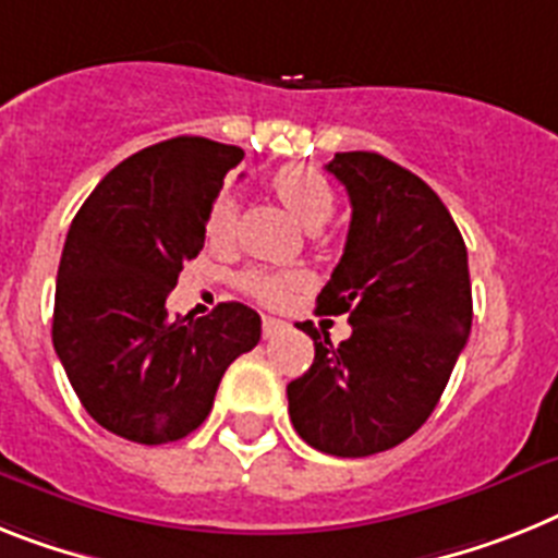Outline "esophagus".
Listing matches in <instances>:
<instances>
[{"label": "esophagus", "mask_w": 558, "mask_h": 558, "mask_svg": "<svg viewBox=\"0 0 558 558\" xmlns=\"http://www.w3.org/2000/svg\"><path fill=\"white\" fill-rule=\"evenodd\" d=\"M287 323L278 320V317H264V323H260V331H264V337H275L280 329H283Z\"/></svg>", "instance_id": "1"}]
</instances>
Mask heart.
Here are the masks:
<instances>
[{
	"label": "heart",
	"instance_id": "heart-1",
	"mask_svg": "<svg viewBox=\"0 0 558 558\" xmlns=\"http://www.w3.org/2000/svg\"><path fill=\"white\" fill-rule=\"evenodd\" d=\"M269 190L294 221L306 229H320L335 209L331 186L326 184V178L308 167H283L269 178ZM235 198L221 192L207 213V241L213 246H229L235 238ZM241 289L252 301L269 308H283L294 294L308 289V275L298 269H246L241 275Z\"/></svg>",
	"mask_w": 558,
	"mask_h": 558
}]
</instances>
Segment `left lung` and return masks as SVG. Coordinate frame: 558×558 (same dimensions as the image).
Wrapping results in <instances>:
<instances>
[{
	"instance_id": "obj_1",
	"label": "left lung",
	"mask_w": 558,
	"mask_h": 558,
	"mask_svg": "<svg viewBox=\"0 0 558 558\" xmlns=\"http://www.w3.org/2000/svg\"><path fill=\"white\" fill-rule=\"evenodd\" d=\"M326 170L351 201L349 238L317 315H349L331 345L312 323L315 363L287 386L308 446L372 457L409 439L437 409L471 335V278L460 229L439 195L377 153H337Z\"/></svg>"
}]
</instances>
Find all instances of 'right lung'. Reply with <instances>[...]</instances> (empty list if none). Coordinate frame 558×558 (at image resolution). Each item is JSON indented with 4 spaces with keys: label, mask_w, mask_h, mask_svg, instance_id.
<instances>
[{
    "label": "right lung",
    "mask_w": 558,
    "mask_h": 558,
    "mask_svg": "<svg viewBox=\"0 0 558 558\" xmlns=\"http://www.w3.org/2000/svg\"><path fill=\"white\" fill-rule=\"evenodd\" d=\"M241 161V147L198 135L153 144L107 172L70 223L53 349L84 411L116 437L163 446L192 434L229 363L260 340V315L243 303L198 320L167 312Z\"/></svg>",
    "instance_id": "add662e5"
}]
</instances>
